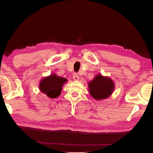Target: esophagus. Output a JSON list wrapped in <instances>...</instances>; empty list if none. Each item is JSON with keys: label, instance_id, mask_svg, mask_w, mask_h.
I'll return each instance as SVG.
<instances>
[{"label": "esophagus", "instance_id": "1", "mask_svg": "<svg viewBox=\"0 0 153 153\" xmlns=\"http://www.w3.org/2000/svg\"><path fill=\"white\" fill-rule=\"evenodd\" d=\"M73 79H74V80L78 81L79 79V76L77 74H74L73 75Z\"/></svg>", "mask_w": 153, "mask_h": 153}]
</instances>
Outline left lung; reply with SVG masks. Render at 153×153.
Returning <instances> with one entry per match:
<instances>
[{
  "label": "left lung",
  "mask_w": 153,
  "mask_h": 153,
  "mask_svg": "<svg viewBox=\"0 0 153 153\" xmlns=\"http://www.w3.org/2000/svg\"><path fill=\"white\" fill-rule=\"evenodd\" d=\"M89 91L95 100L108 98L114 91L115 84L111 79L101 74H97L88 82Z\"/></svg>",
  "instance_id": "obj_1"
}]
</instances>
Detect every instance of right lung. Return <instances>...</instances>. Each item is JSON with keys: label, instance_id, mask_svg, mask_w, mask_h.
Wrapping results in <instances>:
<instances>
[{"label": "right lung", "instance_id": "right-lung-1", "mask_svg": "<svg viewBox=\"0 0 153 153\" xmlns=\"http://www.w3.org/2000/svg\"><path fill=\"white\" fill-rule=\"evenodd\" d=\"M66 82H67V79L53 73L42 79L39 84V89L48 98H56L61 94L62 88Z\"/></svg>", "mask_w": 153, "mask_h": 153}]
</instances>
